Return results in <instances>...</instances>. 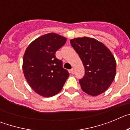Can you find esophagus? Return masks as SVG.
Wrapping results in <instances>:
<instances>
[{
    "label": "esophagus",
    "instance_id": "obj_1",
    "mask_svg": "<svg viewBox=\"0 0 130 130\" xmlns=\"http://www.w3.org/2000/svg\"><path fill=\"white\" fill-rule=\"evenodd\" d=\"M70 72L72 73V74H74V73H75V69L72 68L70 70Z\"/></svg>",
    "mask_w": 130,
    "mask_h": 130
}]
</instances>
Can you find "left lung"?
<instances>
[{"label": "left lung", "instance_id": "obj_1", "mask_svg": "<svg viewBox=\"0 0 130 130\" xmlns=\"http://www.w3.org/2000/svg\"><path fill=\"white\" fill-rule=\"evenodd\" d=\"M85 67V73L79 79L82 90L96 96L107 90L116 75V60L104 43L94 38H77L70 40Z\"/></svg>", "mask_w": 130, "mask_h": 130}]
</instances>
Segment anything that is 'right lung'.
Returning a JSON list of instances; mask_svg holds the SVG:
<instances>
[{"instance_id": "right-lung-1", "label": "right lung", "mask_w": 130, "mask_h": 130, "mask_svg": "<svg viewBox=\"0 0 130 130\" xmlns=\"http://www.w3.org/2000/svg\"><path fill=\"white\" fill-rule=\"evenodd\" d=\"M66 42L55 33L45 34L34 40L23 56V70L28 85L43 97H51L61 91L70 75L55 53Z\"/></svg>"}]
</instances>
